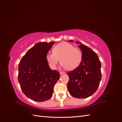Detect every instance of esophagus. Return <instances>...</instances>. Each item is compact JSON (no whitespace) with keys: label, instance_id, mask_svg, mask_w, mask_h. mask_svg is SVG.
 <instances>
[{"label":"esophagus","instance_id":"1","mask_svg":"<svg viewBox=\"0 0 122 122\" xmlns=\"http://www.w3.org/2000/svg\"><path fill=\"white\" fill-rule=\"evenodd\" d=\"M60 74H61H61H65V72H60Z\"/></svg>","mask_w":122,"mask_h":122}]
</instances>
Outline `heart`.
I'll use <instances>...</instances> for the list:
<instances>
[{
  "label": "heart",
  "mask_w": 122,
  "mask_h": 122,
  "mask_svg": "<svg viewBox=\"0 0 122 122\" xmlns=\"http://www.w3.org/2000/svg\"><path fill=\"white\" fill-rule=\"evenodd\" d=\"M60 58L62 67L72 70L78 67L80 64L82 53L78 48L73 47L72 44L62 42L54 47L53 52H49L46 55L48 64L53 69L56 68Z\"/></svg>",
  "instance_id": "1"
}]
</instances>
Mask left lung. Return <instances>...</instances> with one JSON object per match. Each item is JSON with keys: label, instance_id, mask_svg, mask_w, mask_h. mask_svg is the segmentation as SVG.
Instances as JSON below:
<instances>
[{"label": "left lung", "instance_id": "8db88e82", "mask_svg": "<svg viewBox=\"0 0 122 122\" xmlns=\"http://www.w3.org/2000/svg\"><path fill=\"white\" fill-rule=\"evenodd\" d=\"M73 41L71 40L70 42ZM82 60L76 69L67 73L69 77L67 88L70 94L76 98H86L93 95L101 79V62L97 54L81 42Z\"/></svg>", "mask_w": 122, "mask_h": 122}]
</instances>
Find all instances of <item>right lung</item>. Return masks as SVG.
Here are the masks:
<instances>
[{
    "mask_svg": "<svg viewBox=\"0 0 122 122\" xmlns=\"http://www.w3.org/2000/svg\"><path fill=\"white\" fill-rule=\"evenodd\" d=\"M54 42H40L29 49L21 59L18 67V81L21 90L30 99L37 102L49 100L60 78L58 71L51 70L46 55Z\"/></svg>",
    "mask_w": 122,
    "mask_h": 122,
    "instance_id": "obj_1",
    "label": "right lung"
}]
</instances>
